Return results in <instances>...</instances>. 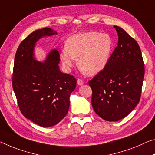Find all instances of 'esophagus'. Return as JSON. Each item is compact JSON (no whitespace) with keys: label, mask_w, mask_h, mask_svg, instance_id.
<instances>
[{"label":"esophagus","mask_w":155,"mask_h":155,"mask_svg":"<svg viewBox=\"0 0 155 155\" xmlns=\"http://www.w3.org/2000/svg\"><path fill=\"white\" fill-rule=\"evenodd\" d=\"M83 83H84V81L82 79H80V78H78L77 80V84L78 85H83Z\"/></svg>","instance_id":"esophagus-1"}]
</instances>
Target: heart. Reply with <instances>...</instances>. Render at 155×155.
Returning <instances> with one entry per match:
<instances>
[{"label":"heart","instance_id":"obj_1","mask_svg":"<svg viewBox=\"0 0 155 155\" xmlns=\"http://www.w3.org/2000/svg\"><path fill=\"white\" fill-rule=\"evenodd\" d=\"M112 49V41L106 34L89 31L74 34L69 37L60 54L67 70L77 64L89 75H95L107 65Z\"/></svg>","mask_w":155,"mask_h":155}]
</instances>
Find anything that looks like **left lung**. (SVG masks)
<instances>
[{"mask_svg": "<svg viewBox=\"0 0 155 155\" xmlns=\"http://www.w3.org/2000/svg\"><path fill=\"white\" fill-rule=\"evenodd\" d=\"M117 46L107 65L89 81L94 112L107 121H119L139 104L144 63L139 44L124 29L114 25Z\"/></svg>", "mask_w": 155, "mask_h": 155, "instance_id": "left-lung-1", "label": "left lung"}]
</instances>
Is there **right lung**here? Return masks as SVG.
I'll return each instance as SVG.
<instances>
[{"label": "right lung", "mask_w": 155, "mask_h": 155, "mask_svg": "<svg viewBox=\"0 0 155 155\" xmlns=\"http://www.w3.org/2000/svg\"><path fill=\"white\" fill-rule=\"evenodd\" d=\"M57 34L48 28L38 29L22 41L17 49L12 86L23 116L42 127L59 123L68 114L70 94L76 87L73 76L61 72L60 55L54 49L44 62L34 58L39 39Z\"/></svg>", "instance_id": "obj_1"}]
</instances>
